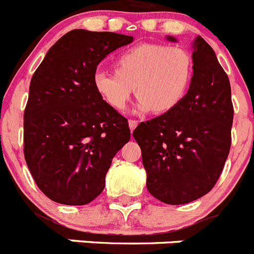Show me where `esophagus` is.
Instances as JSON below:
<instances>
[{
  "mask_svg": "<svg viewBox=\"0 0 254 254\" xmlns=\"http://www.w3.org/2000/svg\"><path fill=\"white\" fill-rule=\"evenodd\" d=\"M137 125H138V122L136 120H129L128 121V126H129V129H131V131H133V129L137 127Z\"/></svg>",
  "mask_w": 254,
  "mask_h": 254,
  "instance_id": "34e87169",
  "label": "esophagus"
}]
</instances>
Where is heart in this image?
<instances>
[{"instance_id": "b5f03b06", "label": "heart", "mask_w": 254, "mask_h": 254, "mask_svg": "<svg viewBox=\"0 0 254 254\" xmlns=\"http://www.w3.org/2000/svg\"><path fill=\"white\" fill-rule=\"evenodd\" d=\"M192 76L193 60L187 49L143 43L123 52L114 72L96 69L93 81L95 90L114 109H125L136 90L140 111L165 113L185 98Z\"/></svg>"}]
</instances>
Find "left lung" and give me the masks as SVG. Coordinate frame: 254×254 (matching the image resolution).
Wrapping results in <instances>:
<instances>
[{
    "instance_id": "1",
    "label": "left lung",
    "mask_w": 254,
    "mask_h": 254,
    "mask_svg": "<svg viewBox=\"0 0 254 254\" xmlns=\"http://www.w3.org/2000/svg\"><path fill=\"white\" fill-rule=\"evenodd\" d=\"M192 60L193 76L181 103L133 131L147 173V190L169 205L208 193L232 145L234 108L228 75L203 38L194 40Z\"/></svg>"
}]
</instances>
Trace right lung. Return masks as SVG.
Returning <instances> with one entry per match:
<instances>
[{
    "label": "right lung",
    "instance_id": "obj_1",
    "mask_svg": "<svg viewBox=\"0 0 254 254\" xmlns=\"http://www.w3.org/2000/svg\"><path fill=\"white\" fill-rule=\"evenodd\" d=\"M133 37L75 29L56 42L30 81L24 156L39 190L62 205L102 193L112 159L131 137L127 118L94 87L96 66Z\"/></svg>",
    "mask_w": 254,
    "mask_h": 254
}]
</instances>
